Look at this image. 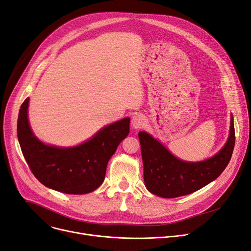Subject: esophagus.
<instances>
[{
    "instance_id": "34e87169",
    "label": "esophagus",
    "mask_w": 251,
    "mask_h": 251,
    "mask_svg": "<svg viewBox=\"0 0 251 251\" xmlns=\"http://www.w3.org/2000/svg\"><path fill=\"white\" fill-rule=\"evenodd\" d=\"M146 123H147L146 118H144V117H143L142 115H140V114H137V115L133 116L132 121H131V124H132V127L135 128V129L143 128L144 125H146Z\"/></svg>"
}]
</instances>
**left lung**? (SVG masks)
I'll list each match as a JSON object with an SVG mask.
<instances>
[{
  "label": "left lung",
  "mask_w": 251,
  "mask_h": 251,
  "mask_svg": "<svg viewBox=\"0 0 251 251\" xmlns=\"http://www.w3.org/2000/svg\"><path fill=\"white\" fill-rule=\"evenodd\" d=\"M143 161V179L150 192L164 199L187 195L217 179L228 166L235 146V129L231 118L230 136L224 148L203 162L180 161L144 131L138 133Z\"/></svg>",
  "instance_id": "left-lung-1"
}]
</instances>
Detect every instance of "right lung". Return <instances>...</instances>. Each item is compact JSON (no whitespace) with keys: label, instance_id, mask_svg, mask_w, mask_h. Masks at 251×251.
<instances>
[{"label":"right lung","instance_id":"add662e5","mask_svg":"<svg viewBox=\"0 0 251 251\" xmlns=\"http://www.w3.org/2000/svg\"><path fill=\"white\" fill-rule=\"evenodd\" d=\"M29 99L21 104L17 135L24 159L35 178L45 186L68 194H85L96 190L104 180L111 156L129 134L130 119L102 128L90 140L75 148L46 146L29 127Z\"/></svg>","mask_w":251,"mask_h":251}]
</instances>
